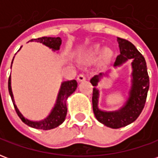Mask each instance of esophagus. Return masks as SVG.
<instances>
[{
    "label": "esophagus",
    "instance_id": "1",
    "mask_svg": "<svg viewBox=\"0 0 158 158\" xmlns=\"http://www.w3.org/2000/svg\"><path fill=\"white\" fill-rule=\"evenodd\" d=\"M77 79H78V81H79V82H82V81H85V76L84 75V74H79V75L78 76Z\"/></svg>",
    "mask_w": 158,
    "mask_h": 158
}]
</instances>
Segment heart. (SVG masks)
I'll return each instance as SVG.
<instances>
[{
	"instance_id": "1",
	"label": "heart",
	"mask_w": 158,
	"mask_h": 158,
	"mask_svg": "<svg viewBox=\"0 0 158 158\" xmlns=\"http://www.w3.org/2000/svg\"><path fill=\"white\" fill-rule=\"evenodd\" d=\"M95 51H96V52H98V49H96Z\"/></svg>"
}]
</instances>
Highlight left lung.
<instances>
[{
  "mask_svg": "<svg viewBox=\"0 0 158 158\" xmlns=\"http://www.w3.org/2000/svg\"><path fill=\"white\" fill-rule=\"evenodd\" d=\"M118 43L120 55L117 56L113 67L117 69L125 63L129 59H132L131 67V87L123 106L116 111H103L98 107L100 91L96 87L103 76H108L110 71L101 73L90 79L94 86L92 94L93 112L96 118L102 124L112 129H119L129 125L135 121L142 112L146 103L147 92L149 89V76L147 73L146 60L140 52L131 42L124 39L117 38Z\"/></svg>",
  "mask_w": 158,
  "mask_h": 158,
  "instance_id": "1",
  "label": "left lung"
}]
</instances>
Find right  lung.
<instances>
[{
	"label": "right lung",
	"mask_w": 158,
	"mask_h": 158,
	"mask_svg": "<svg viewBox=\"0 0 158 158\" xmlns=\"http://www.w3.org/2000/svg\"><path fill=\"white\" fill-rule=\"evenodd\" d=\"M29 41H37L40 43H42L43 45H46L47 47L52 49V51H59L60 50V45L62 44V40L60 37H41L38 39H34L29 40ZM21 48V47H20ZM20 50V49H19ZM14 58V57H13ZM13 61V59H12ZM78 86V83L75 79L73 80H69V81H64L62 83L60 89H59L58 95L56 97L54 107L52 108L51 113L45 118L42 119L40 121H32L29 119L26 118L25 117L20 113L19 108L17 107V105L15 104V101L13 98V94H12V86H11V75L8 79V90L10 96L12 98L13 106L16 110V113L19 115L20 119L25 124H27L29 127H32L35 129H43V130H48V129H55L58 127L60 124H62L64 122L68 112L67 108V99L69 96L72 95L73 93L75 91Z\"/></svg>",
	"instance_id": "right-lung-1"
}]
</instances>
